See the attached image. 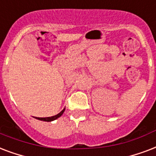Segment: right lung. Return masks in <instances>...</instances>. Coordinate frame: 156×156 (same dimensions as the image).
I'll return each mask as SVG.
<instances>
[{"label": "right lung", "instance_id": "1", "mask_svg": "<svg viewBox=\"0 0 156 156\" xmlns=\"http://www.w3.org/2000/svg\"><path fill=\"white\" fill-rule=\"evenodd\" d=\"M65 111V108L61 112H59L58 114L55 115L54 116H51V117H36L37 119H40V120H43V121H52V120H54V119H58V117H60L63 114V112Z\"/></svg>", "mask_w": 156, "mask_h": 156}]
</instances>
